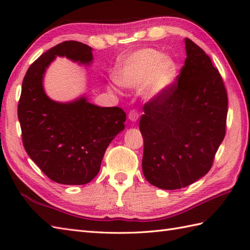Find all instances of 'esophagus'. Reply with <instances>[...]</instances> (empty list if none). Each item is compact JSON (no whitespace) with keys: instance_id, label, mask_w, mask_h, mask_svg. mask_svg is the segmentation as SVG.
Returning <instances> with one entry per match:
<instances>
[{"instance_id":"1","label":"esophagus","mask_w":250,"mask_h":250,"mask_svg":"<svg viewBox=\"0 0 250 250\" xmlns=\"http://www.w3.org/2000/svg\"><path fill=\"white\" fill-rule=\"evenodd\" d=\"M139 117H140V114L137 113L136 110H131L129 114V120L131 122H136L137 119H139Z\"/></svg>"}]
</instances>
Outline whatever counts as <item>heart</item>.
<instances>
[{
    "instance_id": "b5f03b06",
    "label": "heart",
    "mask_w": 250,
    "mask_h": 250,
    "mask_svg": "<svg viewBox=\"0 0 250 250\" xmlns=\"http://www.w3.org/2000/svg\"><path fill=\"white\" fill-rule=\"evenodd\" d=\"M177 76V64L172 58L156 49H141L125 57L115 68L113 77L119 86L139 89L152 99L166 93Z\"/></svg>"
}]
</instances>
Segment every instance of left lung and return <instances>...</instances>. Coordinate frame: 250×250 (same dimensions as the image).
<instances>
[{
    "label": "left lung",
    "mask_w": 250,
    "mask_h": 250,
    "mask_svg": "<svg viewBox=\"0 0 250 250\" xmlns=\"http://www.w3.org/2000/svg\"><path fill=\"white\" fill-rule=\"evenodd\" d=\"M186 58L178 81L144 105L143 173L152 186L176 190L208 173L225 139L228 95L209 57L185 39Z\"/></svg>",
    "instance_id": "left-lung-1"
}]
</instances>
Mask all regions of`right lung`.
Returning <instances> with one entry per match:
<instances>
[{"label":"right lung","mask_w":250,"mask_h":250,"mask_svg":"<svg viewBox=\"0 0 250 250\" xmlns=\"http://www.w3.org/2000/svg\"><path fill=\"white\" fill-rule=\"evenodd\" d=\"M57 57L88 66L92 48L67 41L32 63L21 88L18 119L24 149L45 175L63 185H84L97 176L106 148L125 129V113L100 107L86 94L68 102L50 99L44 89L47 68Z\"/></svg>","instance_id":"obj_1"}]
</instances>
